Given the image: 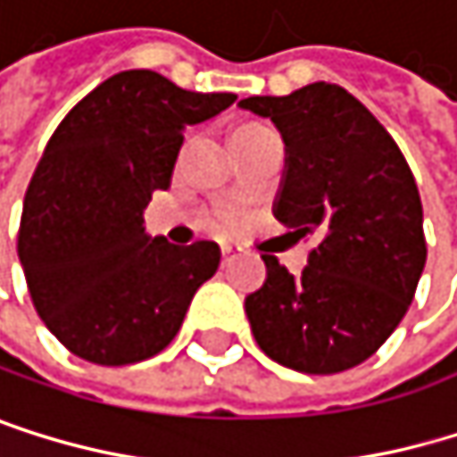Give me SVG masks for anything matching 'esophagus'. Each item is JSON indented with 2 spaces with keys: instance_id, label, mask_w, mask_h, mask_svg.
Returning a JSON list of instances; mask_svg holds the SVG:
<instances>
[{
  "instance_id": "esophagus-1",
  "label": "esophagus",
  "mask_w": 457,
  "mask_h": 457,
  "mask_svg": "<svg viewBox=\"0 0 457 457\" xmlns=\"http://www.w3.org/2000/svg\"><path fill=\"white\" fill-rule=\"evenodd\" d=\"M237 253H239V247H234V245H223V247H220V259H223V264H231V262L237 259Z\"/></svg>"
}]
</instances>
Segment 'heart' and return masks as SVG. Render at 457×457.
I'll return each instance as SVG.
<instances>
[{
	"label": "heart",
	"instance_id": "heart-1",
	"mask_svg": "<svg viewBox=\"0 0 457 457\" xmlns=\"http://www.w3.org/2000/svg\"><path fill=\"white\" fill-rule=\"evenodd\" d=\"M215 228H228L231 226V220H228V215H220V218H215V223H212Z\"/></svg>",
	"mask_w": 457,
	"mask_h": 457
}]
</instances>
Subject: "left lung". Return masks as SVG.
Instances as JSON below:
<instances>
[{"mask_svg":"<svg viewBox=\"0 0 457 457\" xmlns=\"http://www.w3.org/2000/svg\"><path fill=\"white\" fill-rule=\"evenodd\" d=\"M286 144L275 218L316 237L291 275L262 256L267 280L245 313L259 349L300 373L365 362L406 316L425 267L422 201L393 136L344 87L308 84L286 97H245Z\"/></svg>","mask_w":457,"mask_h":457,"instance_id":"1","label":"left lung"}]
</instances>
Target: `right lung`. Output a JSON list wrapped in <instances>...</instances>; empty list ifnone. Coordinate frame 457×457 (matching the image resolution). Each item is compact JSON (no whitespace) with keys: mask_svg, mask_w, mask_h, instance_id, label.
Listing matches in <instances>:
<instances>
[{"mask_svg":"<svg viewBox=\"0 0 457 457\" xmlns=\"http://www.w3.org/2000/svg\"><path fill=\"white\" fill-rule=\"evenodd\" d=\"M234 100L125 71L54 130L24 195L18 259L37 316L67 352L133 365L179 332L193 294L218 272L220 247L152 239L144 210L171 185L185 125L212 120Z\"/></svg>","mask_w":457,"mask_h":457,"instance_id":"obj_1","label":"right lung"}]
</instances>
